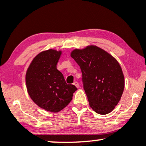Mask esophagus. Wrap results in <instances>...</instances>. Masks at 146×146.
Masks as SVG:
<instances>
[{"mask_svg":"<svg viewBox=\"0 0 146 146\" xmlns=\"http://www.w3.org/2000/svg\"><path fill=\"white\" fill-rule=\"evenodd\" d=\"M73 85H75L77 88H79V86H80V84H79L78 82H73Z\"/></svg>","mask_w":146,"mask_h":146,"instance_id":"esophagus-1","label":"esophagus"}]
</instances>
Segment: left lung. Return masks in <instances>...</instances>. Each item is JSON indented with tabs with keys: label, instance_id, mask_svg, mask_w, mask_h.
Listing matches in <instances>:
<instances>
[{
	"label": "left lung",
	"instance_id": "1",
	"mask_svg": "<svg viewBox=\"0 0 146 146\" xmlns=\"http://www.w3.org/2000/svg\"><path fill=\"white\" fill-rule=\"evenodd\" d=\"M70 56L82 73V82L90 107L106 115L119 102L125 86L124 75L118 61L95 45L75 48Z\"/></svg>",
	"mask_w": 146,
	"mask_h": 146
}]
</instances>
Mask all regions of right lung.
I'll return each instance as SVG.
<instances>
[{"label":"right lung","instance_id":"add662e5","mask_svg":"<svg viewBox=\"0 0 146 146\" xmlns=\"http://www.w3.org/2000/svg\"><path fill=\"white\" fill-rule=\"evenodd\" d=\"M62 51L53 48L41 51L33 58L26 71L28 94L37 106L46 111L58 113L71 102L78 88L67 84L57 69Z\"/></svg>","mask_w":146,"mask_h":146}]
</instances>
